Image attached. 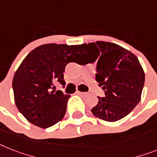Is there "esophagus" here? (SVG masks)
Instances as JSON below:
<instances>
[{"label":"esophagus","instance_id":"obj_1","mask_svg":"<svg viewBox=\"0 0 157 157\" xmlns=\"http://www.w3.org/2000/svg\"><path fill=\"white\" fill-rule=\"evenodd\" d=\"M76 94H78V95H84V94H86V93L81 92V91H78V90H77V91H76Z\"/></svg>","mask_w":157,"mask_h":157}]
</instances>
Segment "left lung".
Instances as JSON below:
<instances>
[{"label": "left lung", "mask_w": 157, "mask_h": 157, "mask_svg": "<svg viewBox=\"0 0 157 157\" xmlns=\"http://www.w3.org/2000/svg\"><path fill=\"white\" fill-rule=\"evenodd\" d=\"M90 63L98 60L96 81L104 97L91 111L101 120L115 122L125 117L140 101L144 72L136 56L116 44L96 41L83 44Z\"/></svg>", "instance_id": "obj_1"}]
</instances>
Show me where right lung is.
<instances>
[{"label":"right lung","instance_id":"right-lung-1","mask_svg":"<svg viewBox=\"0 0 157 157\" xmlns=\"http://www.w3.org/2000/svg\"><path fill=\"white\" fill-rule=\"evenodd\" d=\"M86 58L83 44H46L25 57L14 75L13 89L17 107L28 121L47 128L64 117L71 95L55 91V83L60 82L64 87L66 66Z\"/></svg>","mask_w":157,"mask_h":157}]
</instances>
